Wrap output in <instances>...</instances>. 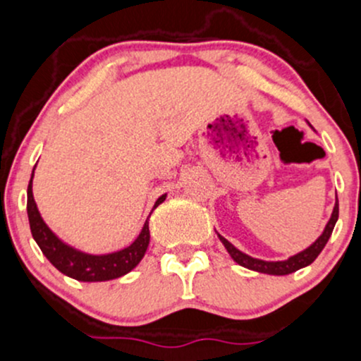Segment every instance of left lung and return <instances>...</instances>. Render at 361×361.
Wrapping results in <instances>:
<instances>
[{"label": "left lung", "mask_w": 361, "mask_h": 361, "mask_svg": "<svg viewBox=\"0 0 361 361\" xmlns=\"http://www.w3.org/2000/svg\"><path fill=\"white\" fill-rule=\"evenodd\" d=\"M337 218H339V200H337V197H336V206H334L332 216H331V219H329L327 225H325V230L322 231L320 237H318L308 249L294 254V256H290L289 259H286V261L256 259V257H250V256H247V254L242 252V250H238L235 245H231L230 242L226 240L225 237H221L219 233H218V237H219V240L223 242V245H225L226 250H228L231 259H233L235 263L240 264V267L249 268V270H252V271L268 273V275H289V273H294V271L301 270V268L308 267V264H311L314 259H317L318 254L322 252V249L325 247V244H327L329 238H331Z\"/></svg>", "instance_id": "1"}]
</instances>
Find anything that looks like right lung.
Instances as JSON below:
<instances>
[{
  "mask_svg": "<svg viewBox=\"0 0 361 361\" xmlns=\"http://www.w3.org/2000/svg\"><path fill=\"white\" fill-rule=\"evenodd\" d=\"M32 176H30L27 187V216L30 233H32L36 244L39 245L41 252L47 256V259L50 261L56 270L62 271L63 275L71 276V279L79 280V282H105V280H114L126 275L142 261L150 242L149 219L145 221L136 240L131 245H128V247L111 254H98V256L97 254L81 252V250L71 247L66 242L60 240L48 228L47 223L43 221L39 211H37L36 202H34ZM164 200L166 193L159 197L154 207H157Z\"/></svg>",
  "mask_w": 361,
  "mask_h": 361,
  "instance_id": "add662e5",
  "label": "right lung"
}]
</instances>
